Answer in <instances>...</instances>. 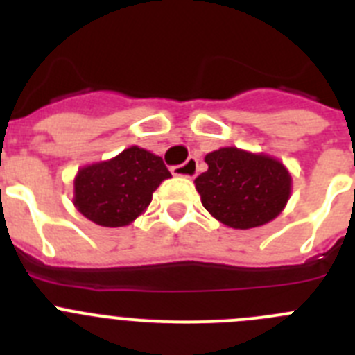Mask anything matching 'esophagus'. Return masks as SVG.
<instances>
[{"instance_id": "esophagus-1", "label": "esophagus", "mask_w": 355, "mask_h": 355, "mask_svg": "<svg viewBox=\"0 0 355 355\" xmlns=\"http://www.w3.org/2000/svg\"><path fill=\"white\" fill-rule=\"evenodd\" d=\"M197 159L196 158H188L187 162L181 163V165H174L171 168L174 175H184V178H193L197 174Z\"/></svg>"}]
</instances>
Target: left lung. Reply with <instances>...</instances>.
Returning a JSON list of instances; mask_svg holds the SVG:
<instances>
[{"label": "left lung", "instance_id": "1", "mask_svg": "<svg viewBox=\"0 0 355 355\" xmlns=\"http://www.w3.org/2000/svg\"><path fill=\"white\" fill-rule=\"evenodd\" d=\"M208 171L196 178L202 206L234 229L270 222L290 197L291 178L283 163L265 155L224 147L206 156Z\"/></svg>", "mask_w": 355, "mask_h": 355}]
</instances>
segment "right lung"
Instances as JSON below:
<instances>
[{
	"label": "right lung",
	"instance_id": "add662e5",
	"mask_svg": "<svg viewBox=\"0 0 355 355\" xmlns=\"http://www.w3.org/2000/svg\"><path fill=\"white\" fill-rule=\"evenodd\" d=\"M171 172L159 156L133 146L114 159L78 172L74 205L89 220L105 227L133 222L149 206L153 192Z\"/></svg>",
	"mask_w": 355,
	"mask_h": 355
}]
</instances>
